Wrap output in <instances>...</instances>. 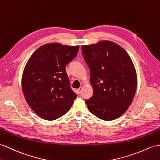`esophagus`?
Wrapping results in <instances>:
<instances>
[{
    "mask_svg": "<svg viewBox=\"0 0 160 160\" xmlns=\"http://www.w3.org/2000/svg\"><path fill=\"white\" fill-rule=\"evenodd\" d=\"M82 89H83V88L82 87H80L77 90V92H78V94H81V92H82Z\"/></svg>",
    "mask_w": 160,
    "mask_h": 160,
    "instance_id": "esophagus-1",
    "label": "esophagus"
}]
</instances>
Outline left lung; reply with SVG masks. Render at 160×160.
Instances as JSON below:
<instances>
[{
    "instance_id": "1",
    "label": "left lung",
    "mask_w": 160,
    "mask_h": 160,
    "mask_svg": "<svg viewBox=\"0 0 160 160\" xmlns=\"http://www.w3.org/2000/svg\"><path fill=\"white\" fill-rule=\"evenodd\" d=\"M82 52L91 74L93 95L86 100L89 112L101 120L120 117L132 103L137 78L130 56L111 41L82 46Z\"/></svg>"
}]
</instances>
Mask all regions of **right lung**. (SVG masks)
<instances>
[{
	"instance_id": "obj_1",
	"label": "right lung",
	"mask_w": 160,
	"mask_h": 160,
	"mask_svg": "<svg viewBox=\"0 0 160 160\" xmlns=\"http://www.w3.org/2000/svg\"><path fill=\"white\" fill-rule=\"evenodd\" d=\"M78 50L79 46L46 44L28 61L22 79L23 93L28 104L42 119L55 120L63 116L77 97L65 66Z\"/></svg>"
}]
</instances>
